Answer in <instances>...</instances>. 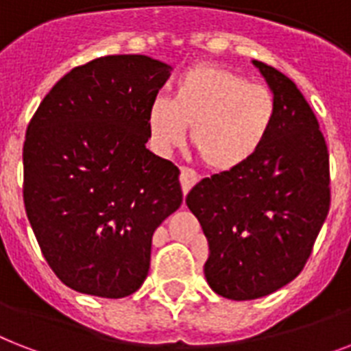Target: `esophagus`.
<instances>
[{
  "label": "esophagus",
  "instance_id": "1",
  "mask_svg": "<svg viewBox=\"0 0 351 351\" xmlns=\"http://www.w3.org/2000/svg\"><path fill=\"white\" fill-rule=\"evenodd\" d=\"M198 182V175H196L195 171L189 169V167H180V184H182V191H184V195H187L191 191V187Z\"/></svg>",
  "mask_w": 351,
  "mask_h": 351
}]
</instances>
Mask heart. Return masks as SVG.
Wrapping results in <instances>:
<instances>
[{
  "label": "heart",
  "mask_w": 351,
  "mask_h": 351,
  "mask_svg": "<svg viewBox=\"0 0 351 351\" xmlns=\"http://www.w3.org/2000/svg\"><path fill=\"white\" fill-rule=\"evenodd\" d=\"M276 121V97L229 68L202 62L175 82L173 99L155 97L147 110L151 141L160 151L189 142L205 167L230 171L261 149Z\"/></svg>",
  "instance_id": "heart-1"
}]
</instances>
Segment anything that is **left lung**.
I'll use <instances>...</instances> for the list:
<instances>
[{"mask_svg": "<svg viewBox=\"0 0 351 351\" xmlns=\"http://www.w3.org/2000/svg\"><path fill=\"white\" fill-rule=\"evenodd\" d=\"M276 97V121L247 164L189 191L185 204L209 241L205 279L234 301L269 295L303 270L330 209L328 147L289 77L252 61Z\"/></svg>", "mask_w": 351, "mask_h": 351, "instance_id": "1", "label": "left lung"}]
</instances>
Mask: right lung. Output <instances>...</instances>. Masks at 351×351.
I'll return each instance as SVG.
<instances>
[{
    "instance_id": "1",
    "label": "right lung",
    "mask_w": 351,
    "mask_h": 351,
    "mask_svg": "<svg viewBox=\"0 0 351 351\" xmlns=\"http://www.w3.org/2000/svg\"><path fill=\"white\" fill-rule=\"evenodd\" d=\"M169 75L147 56L99 57L57 81L28 124V221L50 269L81 294L141 289L153 232L180 207V171L146 147L147 110Z\"/></svg>"
}]
</instances>
